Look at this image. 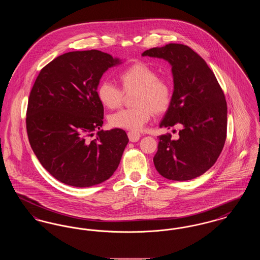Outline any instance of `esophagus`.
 I'll return each mask as SVG.
<instances>
[{
	"instance_id": "obj_1",
	"label": "esophagus",
	"mask_w": 260,
	"mask_h": 260,
	"mask_svg": "<svg viewBox=\"0 0 260 260\" xmlns=\"http://www.w3.org/2000/svg\"><path fill=\"white\" fill-rule=\"evenodd\" d=\"M127 136H128V139L132 142H136V141H138L140 139V134L136 133V132H128L127 133Z\"/></svg>"
}]
</instances>
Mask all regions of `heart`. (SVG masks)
Here are the masks:
<instances>
[{"instance_id":"heart-1","label":"heart","mask_w":260,"mask_h":260,"mask_svg":"<svg viewBox=\"0 0 260 260\" xmlns=\"http://www.w3.org/2000/svg\"><path fill=\"white\" fill-rule=\"evenodd\" d=\"M119 81L124 92L136 90L133 108L112 114L109 122L113 126L131 131H139L150 120L152 113L167 111L173 100V88L170 82L159 78L158 72L144 62H136L119 74ZM100 102L115 109L122 105L124 93L111 82L104 81L98 87Z\"/></svg>"}]
</instances>
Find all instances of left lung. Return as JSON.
I'll use <instances>...</instances> for the list:
<instances>
[{
    "mask_svg": "<svg viewBox=\"0 0 260 260\" xmlns=\"http://www.w3.org/2000/svg\"><path fill=\"white\" fill-rule=\"evenodd\" d=\"M142 56L161 58L172 66V103L160 123L170 129L179 125L178 138L158 136L154 165L162 177L186 181L214 165L227 132V104L213 72L197 52L181 44L145 50Z\"/></svg>",
    "mask_w": 260,
    "mask_h": 260,
    "instance_id": "obj_1",
    "label": "left lung"
}]
</instances>
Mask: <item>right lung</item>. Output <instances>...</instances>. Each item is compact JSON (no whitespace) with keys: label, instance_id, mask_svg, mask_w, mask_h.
Instances as JSON below:
<instances>
[{"label":"right lung","instance_id":"obj_1","mask_svg":"<svg viewBox=\"0 0 260 260\" xmlns=\"http://www.w3.org/2000/svg\"><path fill=\"white\" fill-rule=\"evenodd\" d=\"M121 63L100 50L67 52L45 66L32 87L26 117L31 148L66 185H96L119 167L128 138L121 128L100 129L104 110L98 87L102 75Z\"/></svg>","mask_w":260,"mask_h":260}]
</instances>
